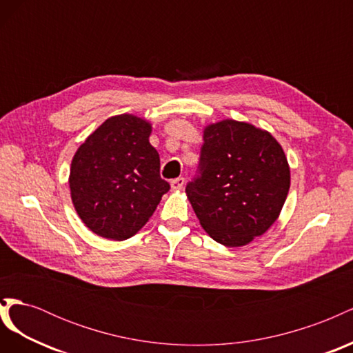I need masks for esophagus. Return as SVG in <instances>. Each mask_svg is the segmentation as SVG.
Wrapping results in <instances>:
<instances>
[{"label":"esophagus","instance_id":"1","mask_svg":"<svg viewBox=\"0 0 353 353\" xmlns=\"http://www.w3.org/2000/svg\"><path fill=\"white\" fill-rule=\"evenodd\" d=\"M184 185H185V179L183 176H179V178H175V179L170 181V187H172V190H175V191L176 190H183Z\"/></svg>","mask_w":353,"mask_h":353}]
</instances>
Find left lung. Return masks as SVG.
I'll list each match as a JSON object with an SVG mask.
<instances>
[{
	"label": "left lung",
	"instance_id": "left-lung-1",
	"mask_svg": "<svg viewBox=\"0 0 353 353\" xmlns=\"http://www.w3.org/2000/svg\"><path fill=\"white\" fill-rule=\"evenodd\" d=\"M197 176L185 193L209 236L227 248L249 244L279 218L290 168L275 138L232 119L205 128Z\"/></svg>",
	"mask_w": 353,
	"mask_h": 353
}]
</instances>
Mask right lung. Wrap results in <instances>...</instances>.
Returning a JSON list of instances; mask_svg holds the SVG:
<instances>
[{"label":"right lung","instance_id":"right-lung-1","mask_svg":"<svg viewBox=\"0 0 353 353\" xmlns=\"http://www.w3.org/2000/svg\"><path fill=\"white\" fill-rule=\"evenodd\" d=\"M152 125L134 114L109 117L78 148L70 196L79 218L100 237L122 241L150 219L170 185L148 141Z\"/></svg>","mask_w":353,"mask_h":353}]
</instances>
